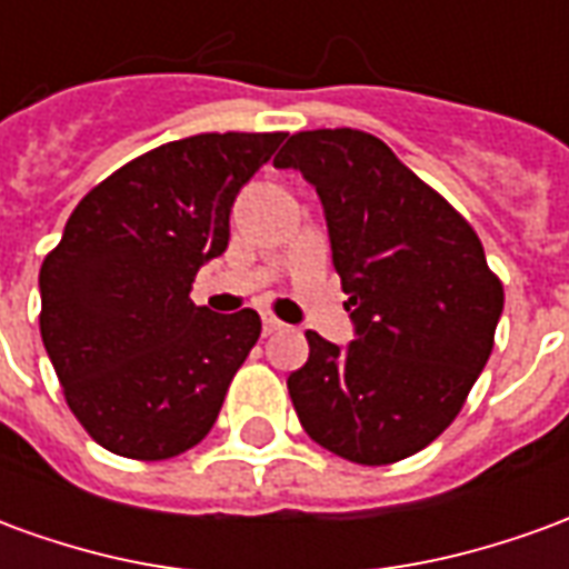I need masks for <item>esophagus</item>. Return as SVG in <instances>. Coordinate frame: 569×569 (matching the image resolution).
I'll list each match as a JSON object with an SVG mask.
<instances>
[{
    "label": "esophagus",
    "mask_w": 569,
    "mask_h": 569,
    "mask_svg": "<svg viewBox=\"0 0 569 569\" xmlns=\"http://www.w3.org/2000/svg\"><path fill=\"white\" fill-rule=\"evenodd\" d=\"M286 326L280 320H277V317H271V313H264V317H261V332L264 335H277V332H283Z\"/></svg>",
    "instance_id": "1"
}]
</instances>
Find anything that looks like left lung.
Returning <instances> with one entry per match:
<instances>
[{"label": "left lung", "mask_w": 569, "mask_h": 569, "mask_svg": "<svg viewBox=\"0 0 569 569\" xmlns=\"http://www.w3.org/2000/svg\"><path fill=\"white\" fill-rule=\"evenodd\" d=\"M273 167L317 188L353 341L308 332L289 396L310 439L350 463L406 460L439 439L493 350L502 286L481 240L387 142L292 133Z\"/></svg>", "instance_id": "obj_1"}]
</instances>
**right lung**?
<instances>
[{
	"label": "right lung",
	"instance_id": "1",
	"mask_svg": "<svg viewBox=\"0 0 569 569\" xmlns=\"http://www.w3.org/2000/svg\"><path fill=\"white\" fill-rule=\"evenodd\" d=\"M286 133H198L146 151L88 191L39 271L42 341L97 445L167 460L212 429L259 341L256 310L188 298L228 249L231 207Z\"/></svg>",
	"mask_w": 569,
	"mask_h": 569
}]
</instances>
